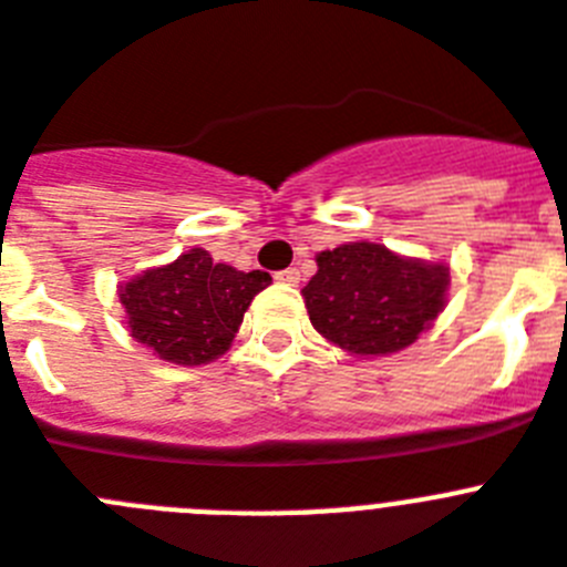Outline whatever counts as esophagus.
Returning <instances> with one entry per match:
<instances>
[{
  "label": "esophagus",
  "instance_id": "esophagus-1",
  "mask_svg": "<svg viewBox=\"0 0 567 567\" xmlns=\"http://www.w3.org/2000/svg\"><path fill=\"white\" fill-rule=\"evenodd\" d=\"M276 279H279L282 285H297L299 282V270L297 268L279 270V274H276Z\"/></svg>",
  "mask_w": 567,
  "mask_h": 567
}]
</instances>
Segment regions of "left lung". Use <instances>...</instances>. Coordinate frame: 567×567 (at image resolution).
I'll return each mask as SVG.
<instances>
[{"instance_id":"left-lung-1","label":"left lung","mask_w":567,"mask_h":567,"mask_svg":"<svg viewBox=\"0 0 567 567\" xmlns=\"http://www.w3.org/2000/svg\"><path fill=\"white\" fill-rule=\"evenodd\" d=\"M450 265L401 256L378 241H349L317 254L302 288L311 326L354 357L409 349L446 306Z\"/></svg>"}]
</instances>
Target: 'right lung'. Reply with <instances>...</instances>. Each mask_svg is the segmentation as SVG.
<instances>
[{
    "instance_id": "obj_1",
    "label": "right lung",
    "mask_w": 567,
    "mask_h": 567,
    "mask_svg": "<svg viewBox=\"0 0 567 567\" xmlns=\"http://www.w3.org/2000/svg\"><path fill=\"white\" fill-rule=\"evenodd\" d=\"M270 285L265 270L213 261L204 247L117 285L126 328L141 346L175 365L213 363L230 349L254 297Z\"/></svg>"
}]
</instances>
